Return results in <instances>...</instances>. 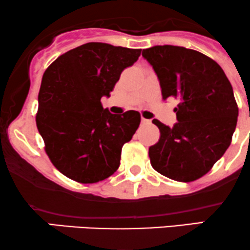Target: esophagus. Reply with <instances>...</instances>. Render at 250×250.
I'll return each instance as SVG.
<instances>
[{"label": "esophagus", "mask_w": 250, "mask_h": 250, "mask_svg": "<svg viewBox=\"0 0 250 250\" xmlns=\"http://www.w3.org/2000/svg\"><path fill=\"white\" fill-rule=\"evenodd\" d=\"M142 123L143 124H148V123H150V120L145 119V118H142Z\"/></svg>", "instance_id": "esophagus-1"}]
</instances>
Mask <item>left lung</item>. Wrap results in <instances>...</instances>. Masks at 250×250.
I'll list each match as a JSON object with an SVG mask.
<instances>
[{
	"label": "left lung",
	"instance_id": "obj_1",
	"mask_svg": "<svg viewBox=\"0 0 250 250\" xmlns=\"http://www.w3.org/2000/svg\"><path fill=\"white\" fill-rule=\"evenodd\" d=\"M143 57L155 69L163 99L179 100L173 110L177 124L152 120L161 138L148 148L151 165L173 181H196L231 143L238 107L230 81L220 64L197 50L165 44L144 49Z\"/></svg>",
	"mask_w": 250,
	"mask_h": 250
}]
</instances>
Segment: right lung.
I'll use <instances>...</instances> for the list:
<instances>
[{"mask_svg":"<svg viewBox=\"0 0 250 250\" xmlns=\"http://www.w3.org/2000/svg\"><path fill=\"white\" fill-rule=\"evenodd\" d=\"M142 49L88 42L60 55L43 73L36 126L57 169L78 183H97L118 170L122 148L140 124V113L104 110L123 69Z\"/></svg>","mask_w":250,"mask_h":250,"instance_id":"1","label":"right lung"}]
</instances>
